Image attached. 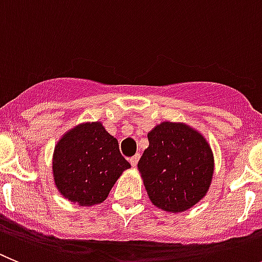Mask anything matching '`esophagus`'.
I'll return each mask as SVG.
<instances>
[{"mask_svg":"<svg viewBox=\"0 0 262 262\" xmlns=\"http://www.w3.org/2000/svg\"><path fill=\"white\" fill-rule=\"evenodd\" d=\"M138 159H140V154H136L134 157H132L130 159H129V162H130V164L133 167L137 166V163H138Z\"/></svg>","mask_w":262,"mask_h":262,"instance_id":"34e87169","label":"esophagus"}]
</instances>
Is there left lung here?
Instances as JSON below:
<instances>
[{"label":"left lung","instance_id":"1","mask_svg":"<svg viewBox=\"0 0 262 262\" xmlns=\"http://www.w3.org/2000/svg\"><path fill=\"white\" fill-rule=\"evenodd\" d=\"M138 171L148 199L167 213H183L210 188L214 155L204 134L185 122L163 121L147 133Z\"/></svg>","mask_w":262,"mask_h":262}]
</instances>
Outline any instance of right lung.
Listing matches in <instances>:
<instances>
[{"label": "right lung", "mask_w": 262, "mask_h": 262, "mask_svg": "<svg viewBox=\"0 0 262 262\" xmlns=\"http://www.w3.org/2000/svg\"><path fill=\"white\" fill-rule=\"evenodd\" d=\"M119 142L100 121L81 122L58 140L52 159L53 181L62 197L79 206L102 204L125 169Z\"/></svg>", "instance_id": "obj_1"}]
</instances>
